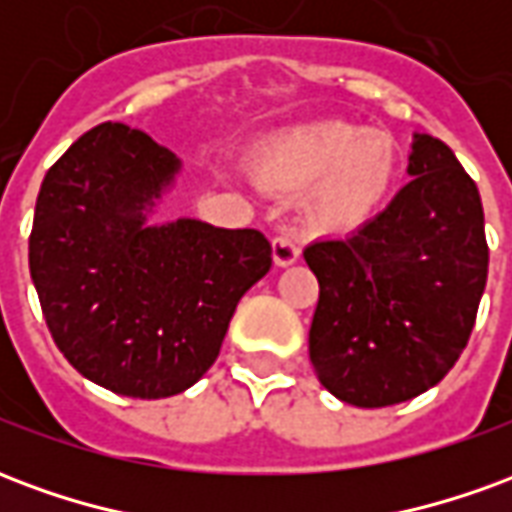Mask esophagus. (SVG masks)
Masks as SVG:
<instances>
[{"mask_svg":"<svg viewBox=\"0 0 512 512\" xmlns=\"http://www.w3.org/2000/svg\"><path fill=\"white\" fill-rule=\"evenodd\" d=\"M271 246H274V263L282 268L293 266V263H296L301 255V246L296 244V241H293V235H288V233L277 235Z\"/></svg>","mask_w":512,"mask_h":512,"instance_id":"1","label":"esophagus"}]
</instances>
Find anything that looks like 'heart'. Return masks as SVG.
<instances>
[{
	"instance_id": "b5f03b06",
	"label": "heart",
	"mask_w": 512,
	"mask_h": 512,
	"mask_svg": "<svg viewBox=\"0 0 512 512\" xmlns=\"http://www.w3.org/2000/svg\"><path fill=\"white\" fill-rule=\"evenodd\" d=\"M255 175L266 189H310L307 219L315 230L354 233L395 183V142L351 123H312L260 147Z\"/></svg>"
}]
</instances>
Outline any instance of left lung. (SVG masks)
Returning <instances> with one entry per match:
<instances>
[{"mask_svg": "<svg viewBox=\"0 0 512 512\" xmlns=\"http://www.w3.org/2000/svg\"><path fill=\"white\" fill-rule=\"evenodd\" d=\"M408 180L373 222L304 249L318 277L310 362L359 408L395 406L447 376L488 279L480 191L450 147L417 134Z\"/></svg>", "mask_w": 512, "mask_h": 512, "instance_id": "left-lung-1", "label": "left lung"}]
</instances>
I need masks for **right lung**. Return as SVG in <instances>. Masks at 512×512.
<instances>
[{"instance_id":"obj_1","label":"right lung","mask_w":512,"mask_h":512,"mask_svg":"<svg viewBox=\"0 0 512 512\" xmlns=\"http://www.w3.org/2000/svg\"><path fill=\"white\" fill-rule=\"evenodd\" d=\"M178 167L142 131L101 123L46 172L29 233V274L62 356L139 400L200 381L235 304L271 268L260 230L197 219L145 227V205Z\"/></svg>"}]
</instances>
